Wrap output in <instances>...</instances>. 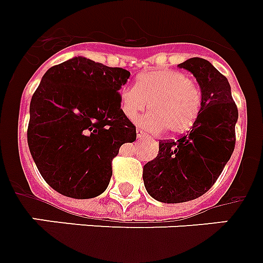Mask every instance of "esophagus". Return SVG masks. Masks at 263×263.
<instances>
[{
  "label": "esophagus",
  "mask_w": 263,
  "mask_h": 263,
  "mask_svg": "<svg viewBox=\"0 0 263 263\" xmlns=\"http://www.w3.org/2000/svg\"><path fill=\"white\" fill-rule=\"evenodd\" d=\"M137 137L138 138H142V137H148V136H146V133H145L144 130L137 129Z\"/></svg>",
  "instance_id": "1"
}]
</instances>
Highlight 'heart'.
Wrapping results in <instances>:
<instances>
[{
    "instance_id": "heart-1",
    "label": "heart",
    "mask_w": 263,
    "mask_h": 263,
    "mask_svg": "<svg viewBox=\"0 0 263 263\" xmlns=\"http://www.w3.org/2000/svg\"><path fill=\"white\" fill-rule=\"evenodd\" d=\"M119 108L126 118H137V123L151 132L167 127L170 133H184L193 127L201 110V92L197 84L178 70H155L137 77L136 87L119 91Z\"/></svg>"
}]
</instances>
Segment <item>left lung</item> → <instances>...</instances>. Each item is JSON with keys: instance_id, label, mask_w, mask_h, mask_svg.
Returning a JSON list of instances; mask_svg holds the SVG:
<instances>
[{"instance_id": "obj_1", "label": "left lung", "mask_w": 263, "mask_h": 263, "mask_svg": "<svg viewBox=\"0 0 263 263\" xmlns=\"http://www.w3.org/2000/svg\"><path fill=\"white\" fill-rule=\"evenodd\" d=\"M193 73L201 88V110L190 132L179 140H160L156 159L144 165L151 197L164 203L187 202L215 184L235 149L238 107L226 76L203 58L178 65Z\"/></svg>"}]
</instances>
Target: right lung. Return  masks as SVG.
<instances>
[{"label": "right lung", "instance_id": "right-lung-1", "mask_svg": "<svg viewBox=\"0 0 263 263\" xmlns=\"http://www.w3.org/2000/svg\"><path fill=\"white\" fill-rule=\"evenodd\" d=\"M130 72L84 57L52 66L31 99L27 140L37 170L60 194L87 199L106 190L121 145L136 126L119 108Z\"/></svg>", "mask_w": 263, "mask_h": 263}]
</instances>
